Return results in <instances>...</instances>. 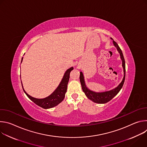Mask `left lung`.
<instances>
[{
	"label": "left lung",
	"instance_id": "8db88e82",
	"mask_svg": "<svg viewBox=\"0 0 147 147\" xmlns=\"http://www.w3.org/2000/svg\"><path fill=\"white\" fill-rule=\"evenodd\" d=\"M111 39L113 40V45L116 48L117 51L119 52L120 56V58L122 61V67L123 68L124 77L123 78L121 82L119 84V86L117 87H116V88H115L111 90L108 91L101 92H96L90 90L86 86L85 80H84V75L81 71L80 72V80L81 87H82V90L83 92L85 93L86 95L89 99H90L92 101H93L94 102L97 103H107L109 101H110L112 98H113L121 89V88L124 84V80H125V60H124V58L122 51L116 42L112 38H111Z\"/></svg>",
	"mask_w": 147,
	"mask_h": 147
}]
</instances>
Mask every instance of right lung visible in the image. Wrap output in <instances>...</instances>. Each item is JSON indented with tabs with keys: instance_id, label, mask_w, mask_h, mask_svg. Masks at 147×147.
Instances as JSON below:
<instances>
[{
	"instance_id": "right-lung-1",
	"label": "right lung",
	"mask_w": 147,
	"mask_h": 147,
	"mask_svg": "<svg viewBox=\"0 0 147 147\" xmlns=\"http://www.w3.org/2000/svg\"><path fill=\"white\" fill-rule=\"evenodd\" d=\"M23 59V57H22L21 63L22 62ZM73 70V67H71L66 71L63 77L62 78L61 81H60L59 85L56 88V89L49 96L45 98L38 99V98H35L30 96L25 91L22 83L23 91L25 92V94L27 95V96L33 102H34L39 107L42 108L44 109H49V108H53L57 106L58 104H59L61 102H62L63 100L64 99L65 97V94L67 91V84H68V82L70 78V73L71 71H72Z\"/></svg>"
}]
</instances>
